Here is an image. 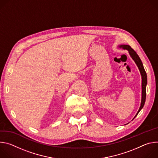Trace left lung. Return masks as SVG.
Returning a JSON list of instances; mask_svg holds the SVG:
<instances>
[{
    "mask_svg": "<svg viewBox=\"0 0 158 158\" xmlns=\"http://www.w3.org/2000/svg\"><path fill=\"white\" fill-rule=\"evenodd\" d=\"M118 48H122L123 49H126L129 51V53L131 57L134 61L136 65L137 66V67L139 69V72H140V73H141V78H142V97H141V106H140V107H139L137 114H135L134 117L132 118V120H134L135 118V117L137 115L139 112L141 111V110L143 108V107L144 106L146 98L147 75H146V73L145 72L144 68L143 66V64L141 59H140L138 55L136 53V52L132 48H131V47L130 46L127 45V44H121V45H118ZM129 123H127V124H129Z\"/></svg>",
    "mask_w": 158,
    "mask_h": 158,
    "instance_id": "8db88e82",
    "label": "left lung"
}]
</instances>
